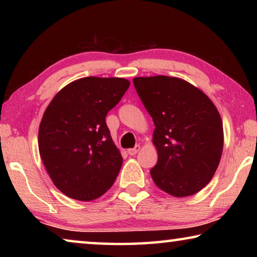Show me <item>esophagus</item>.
Segmentation results:
<instances>
[{"label":"esophagus","instance_id":"1","mask_svg":"<svg viewBox=\"0 0 257 257\" xmlns=\"http://www.w3.org/2000/svg\"><path fill=\"white\" fill-rule=\"evenodd\" d=\"M139 149H141V146L139 145H136L134 147V149H129L128 150V154L129 155H135V154H137L138 153V151H139Z\"/></svg>","mask_w":257,"mask_h":257}]
</instances>
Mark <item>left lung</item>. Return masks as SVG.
<instances>
[{
    "instance_id": "1",
    "label": "left lung",
    "mask_w": 257,
    "mask_h": 257,
    "mask_svg": "<svg viewBox=\"0 0 257 257\" xmlns=\"http://www.w3.org/2000/svg\"><path fill=\"white\" fill-rule=\"evenodd\" d=\"M153 119L159 154L151 169L155 185L176 197L196 194L211 181L223 150V125L205 94L179 78H134Z\"/></svg>"
}]
</instances>
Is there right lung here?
Masks as SVG:
<instances>
[{"mask_svg": "<svg viewBox=\"0 0 257 257\" xmlns=\"http://www.w3.org/2000/svg\"><path fill=\"white\" fill-rule=\"evenodd\" d=\"M130 82L86 77L52 99L38 132V149L56 188L78 201H93L112 187L122 165L105 116Z\"/></svg>", "mask_w": 257, "mask_h": 257, "instance_id": "obj_1", "label": "right lung"}]
</instances>
